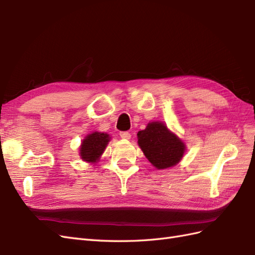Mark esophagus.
Here are the masks:
<instances>
[{"mask_svg":"<svg viewBox=\"0 0 255 255\" xmlns=\"http://www.w3.org/2000/svg\"><path fill=\"white\" fill-rule=\"evenodd\" d=\"M120 137L122 138V139H129V138H130V133H128V132H121L120 133Z\"/></svg>","mask_w":255,"mask_h":255,"instance_id":"obj_1","label":"esophagus"}]
</instances>
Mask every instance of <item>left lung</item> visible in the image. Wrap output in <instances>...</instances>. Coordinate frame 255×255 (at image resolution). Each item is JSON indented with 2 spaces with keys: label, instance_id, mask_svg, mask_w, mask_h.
I'll return each instance as SVG.
<instances>
[{
  "label": "left lung",
  "instance_id": "left-lung-1",
  "mask_svg": "<svg viewBox=\"0 0 255 255\" xmlns=\"http://www.w3.org/2000/svg\"><path fill=\"white\" fill-rule=\"evenodd\" d=\"M138 144L145 157L157 169H166L176 165L185 152V143L168 129L163 122H150L137 133Z\"/></svg>",
  "mask_w": 255,
  "mask_h": 255
}]
</instances>
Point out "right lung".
Instances as JSON below:
<instances>
[{"label":"right lung","instance_id":"obj_1","mask_svg":"<svg viewBox=\"0 0 255 255\" xmlns=\"http://www.w3.org/2000/svg\"><path fill=\"white\" fill-rule=\"evenodd\" d=\"M110 140L111 137L106 133L94 132L87 135L80 148L81 158L87 163H97Z\"/></svg>","mask_w":255,"mask_h":255}]
</instances>
